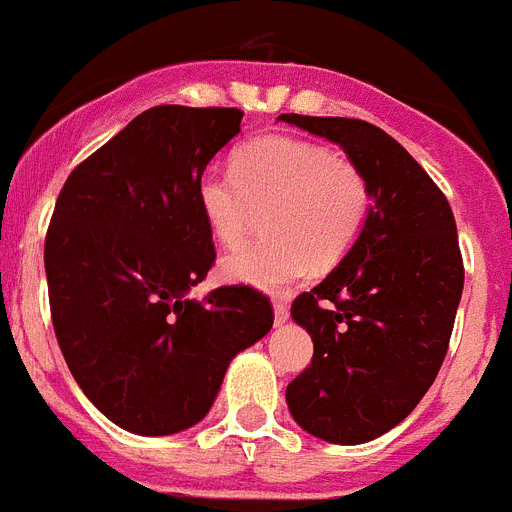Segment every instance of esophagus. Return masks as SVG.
<instances>
[{
    "label": "esophagus",
    "instance_id": "obj_1",
    "mask_svg": "<svg viewBox=\"0 0 512 512\" xmlns=\"http://www.w3.org/2000/svg\"><path fill=\"white\" fill-rule=\"evenodd\" d=\"M273 311H275V324L286 322V319H288V306L283 304V301H275Z\"/></svg>",
    "mask_w": 512,
    "mask_h": 512
}]
</instances>
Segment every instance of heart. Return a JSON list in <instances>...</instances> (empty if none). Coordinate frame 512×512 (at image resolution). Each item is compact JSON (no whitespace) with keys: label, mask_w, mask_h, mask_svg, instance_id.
I'll use <instances>...</instances> for the list:
<instances>
[{"label":"heart","mask_w":512,"mask_h":512,"mask_svg":"<svg viewBox=\"0 0 512 512\" xmlns=\"http://www.w3.org/2000/svg\"><path fill=\"white\" fill-rule=\"evenodd\" d=\"M211 237L234 250L265 213L268 239L224 257L229 283L283 291L311 268H332L361 239L373 208L366 172L330 146L296 136H262L234 154L231 175L206 170L195 185Z\"/></svg>","instance_id":"1"}]
</instances>
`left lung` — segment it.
I'll use <instances>...</instances> for the list:
<instances>
[{
	"instance_id": "1",
	"label": "left lung",
	"mask_w": 512,
	"mask_h": 512,
	"mask_svg": "<svg viewBox=\"0 0 512 512\" xmlns=\"http://www.w3.org/2000/svg\"><path fill=\"white\" fill-rule=\"evenodd\" d=\"M278 121L335 141L373 188L361 239L291 306L314 358L288 384V410L306 433L355 446L399 425L441 371L464 291L456 221L441 188L381 128L296 113Z\"/></svg>"
}]
</instances>
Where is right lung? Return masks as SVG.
I'll return each mask as SVG.
<instances>
[{
	"label": "right lung",
	"mask_w": 512,
	"mask_h": 512,
	"mask_svg": "<svg viewBox=\"0 0 512 512\" xmlns=\"http://www.w3.org/2000/svg\"><path fill=\"white\" fill-rule=\"evenodd\" d=\"M239 126L237 108L144 110L66 177L53 208L56 340L79 389L128 433L193 428L231 358L273 327L268 296L250 286L188 296L216 260L195 185Z\"/></svg>",
	"instance_id": "right-lung-1"
}]
</instances>
